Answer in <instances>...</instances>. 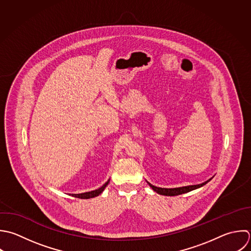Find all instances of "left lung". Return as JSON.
I'll return each mask as SVG.
<instances>
[{
  "label": "left lung",
  "mask_w": 251,
  "mask_h": 251,
  "mask_svg": "<svg viewBox=\"0 0 251 251\" xmlns=\"http://www.w3.org/2000/svg\"><path fill=\"white\" fill-rule=\"evenodd\" d=\"M213 178V177H212ZM212 178H210L209 180L205 181L204 183H201V184H199V185H191V186H185V187H179V188H173V189H167V188H159V187H155L153 185H151V183H149L147 181V183L150 185V187L154 191L156 192L157 194L159 195H162V196H169V197H173V196H179V195H182V194H186V193H189V192H192L194 190H197V189H200L201 187H203L204 185H206Z\"/></svg>",
  "instance_id": "1"
}]
</instances>
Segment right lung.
<instances>
[{
  "instance_id": "add662e5",
  "label": "right lung",
  "mask_w": 251,
  "mask_h": 251,
  "mask_svg": "<svg viewBox=\"0 0 251 251\" xmlns=\"http://www.w3.org/2000/svg\"><path fill=\"white\" fill-rule=\"evenodd\" d=\"M110 179H108L100 188L97 189V190H94V191H91V192H86V193H82V194H71L72 197L74 198H78V199H84V200H87V199H92V198H96L98 197L99 195H100L104 189L106 188V186L108 185Z\"/></svg>"
}]
</instances>
